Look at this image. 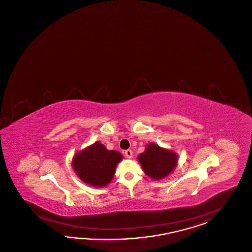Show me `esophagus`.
<instances>
[{
    "mask_svg": "<svg viewBox=\"0 0 252 252\" xmlns=\"http://www.w3.org/2000/svg\"><path fill=\"white\" fill-rule=\"evenodd\" d=\"M125 155H126V157L127 158H131L133 157V152H132L131 149H127V150L125 151Z\"/></svg>",
    "mask_w": 252,
    "mask_h": 252,
    "instance_id": "34e87169",
    "label": "esophagus"
}]
</instances>
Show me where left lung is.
Listing matches in <instances>:
<instances>
[{
	"instance_id": "1",
	"label": "left lung",
	"mask_w": 252,
	"mask_h": 252,
	"mask_svg": "<svg viewBox=\"0 0 252 252\" xmlns=\"http://www.w3.org/2000/svg\"><path fill=\"white\" fill-rule=\"evenodd\" d=\"M137 158L144 172L155 180L166 178L178 164L177 154L154 143L148 145L145 152L140 154Z\"/></svg>"
}]
</instances>
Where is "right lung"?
I'll return each instance as SVG.
<instances>
[{"label":"right lung","mask_w":252,"mask_h":252,"mask_svg":"<svg viewBox=\"0 0 252 252\" xmlns=\"http://www.w3.org/2000/svg\"><path fill=\"white\" fill-rule=\"evenodd\" d=\"M123 156L115 150H107L103 144L95 142L74 155L72 166L76 175L85 183L102 188L109 184L117 165Z\"/></svg>","instance_id":"right-lung-1"}]
</instances>
